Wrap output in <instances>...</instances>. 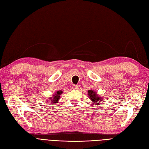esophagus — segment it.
<instances>
[{
  "label": "esophagus",
  "instance_id": "34e87169",
  "mask_svg": "<svg viewBox=\"0 0 149 149\" xmlns=\"http://www.w3.org/2000/svg\"><path fill=\"white\" fill-rule=\"evenodd\" d=\"M78 86H77V85H73V86H72V89H74V90H77V89H78Z\"/></svg>",
  "mask_w": 149,
  "mask_h": 149
}]
</instances>
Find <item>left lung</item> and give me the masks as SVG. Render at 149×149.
<instances>
[{
    "instance_id": "left-lung-1",
    "label": "left lung",
    "mask_w": 149,
    "mask_h": 149,
    "mask_svg": "<svg viewBox=\"0 0 149 149\" xmlns=\"http://www.w3.org/2000/svg\"><path fill=\"white\" fill-rule=\"evenodd\" d=\"M88 96L90 100H91L93 102H94V106H97L100 105L102 103V98L101 97L98 96L97 94L96 93V92L93 91V90H89L88 91Z\"/></svg>"
}]
</instances>
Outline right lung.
Masks as SVG:
<instances>
[{
    "label": "right lung",
    "instance_id": "1",
    "mask_svg": "<svg viewBox=\"0 0 149 149\" xmlns=\"http://www.w3.org/2000/svg\"><path fill=\"white\" fill-rule=\"evenodd\" d=\"M63 92L61 91H57L55 94H54L53 97H50L49 99V102H52V104H54L55 102H57L58 101L60 100V95ZM48 102V101H47ZM52 105H54V104H52Z\"/></svg>",
    "mask_w": 149,
    "mask_h": 149
}]
</instances>
